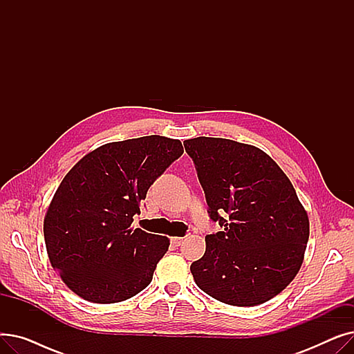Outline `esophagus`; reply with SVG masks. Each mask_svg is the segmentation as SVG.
I'll return each instance as SVG.
<instances>
[{
    "label": "esophagus",
    "mask_w": 354,
    "mask_h": 354,
    "mask_svg": "<svg viewBox=\"0 0 354 354\" xmlns=\"http://www.w3.org/2000/svg\"><path fill=\"white\" fill-rule=\"evenodd\" d=\"M171 243H172L175 247H179V245L183 243V238H182V236H174V238L171 239Z\"/></svg>",
    "instance_id": "obj_1"
}]
</instances>
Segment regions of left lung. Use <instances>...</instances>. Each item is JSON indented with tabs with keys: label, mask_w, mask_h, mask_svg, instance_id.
Returning <instances> with one entry per match:
<instances>
[{
	"label": "left lung",
	"mask_w": 354,
	"mask_h": 354,
	"mask_svg": "<svg viewBox=\"0 0 354 354\" xmlns=\"http://www.w3.org/2000/svg\"><path fill=\"white\" fill-rule=\"evenodd\" d=\"M183 145L195 163L209 216L222 228L205 236V254L191 266L196 286L230 306L271 300L299 272L310 235L308 216L292 183L255 146L205 136Z\"/></svg>",
	"instance_id": "obj_1"
}]
</instances>
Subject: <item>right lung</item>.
Returning <instances> with one entry per match:
<instances>
[{
  "mask_svg": "<svg viewBox=\"0 0 354 354\" xmlns=\"http://www.w3.org/2000/svg\"><path fill=\"white\" fill-rule=\"evenodd\" d=\"M182 143L143 136L106 143L74 165L44 218L51 267L82 299L111 304L132 299L152 281L169 239L132 228L140 202Z\"/></svg>",
  "mask_w": 354,
  "mask_h": 354,
  "instance_id": "add662e5",
  "label": "right lung"
}]
</instances>
